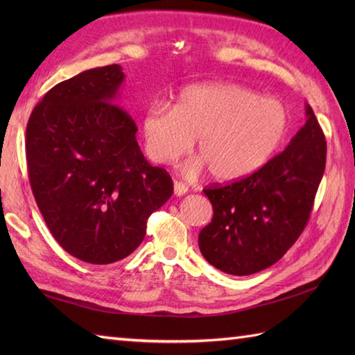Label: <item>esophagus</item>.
Segmentation results:
<instances>
[{"instance_id":"obj_1","label":"esophagus","mask_w":355,"mask_h":355,"mask_svg":"<svg viewBox=\"0 0 355 355\" xmlns=\"http://www.w3.org/2000/svg\"><path fill=\"white\" fill-rule=\"evenodd\" d=\"M187 191H189V187H187V184H184L183 182H173V193L175 195H184V193H187Z\"/></svg>"}]
</instances>
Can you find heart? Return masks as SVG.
Segmentation results:
<instances>
[{
	"mask_svg": "<svg viewBox=\"0 0 355 355\" xmlns=\"http://www.w3.org/2000/svg\"><path fill=\"white\" fill-rule=\"evenodd\" d=\"M288 130L290 112L281 101L227 82L184 87L173 108L153 103L143 117L146 153L155 163L175 162L198 137L200 157L183 171L193 175L207 166L218 182H235L261 169Z\"/></svg>",
	"mask_w": 355,
	"mask_h": 355,
	"instance_id": "heart-1",
	"label": "heart"
}]
</instances>
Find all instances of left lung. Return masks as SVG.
Returning <instances> with one entry per match:
<instances>
[{"label":"left lung","instance_id":"8db88e82","mask_svg":"<svg viewBox=\"0 0 355 355\" xmlns=\"http://www.w3.org/2000/svg\"><path fill=\"white\" fill-rule=\"evenodd\" d=\"M281 154L235 183L206 187L214 218L200 232L206 261L227 275L258 273L277 262L310 220L327 163V141L313 108Z\"/></svg>","mask_w":355,"mask_h":355}]
</instances>
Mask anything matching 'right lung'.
Returning a JSON list of instances; mask_svg holds the SVG:
<instances>
[{
  "label": "right lung",
  "mask_w": 355,
  "mask_h": 355,
  "mask_svg": "<svg viewBox=\"0 0 355 355\" xmlns=\"http://www.w3.org/2000/svg\"><path fill=\"white\" fill-rule=\"evenodd\" d=\"M123 79L112 64L61 82L26 130L30 186L45 224L67 253L97 266L131 254L149 215L173 192L169 173L141 154L134 119L114 103Z\"/></svg>",
  "instance_id": "right-lung-1"
}]
</instances>
